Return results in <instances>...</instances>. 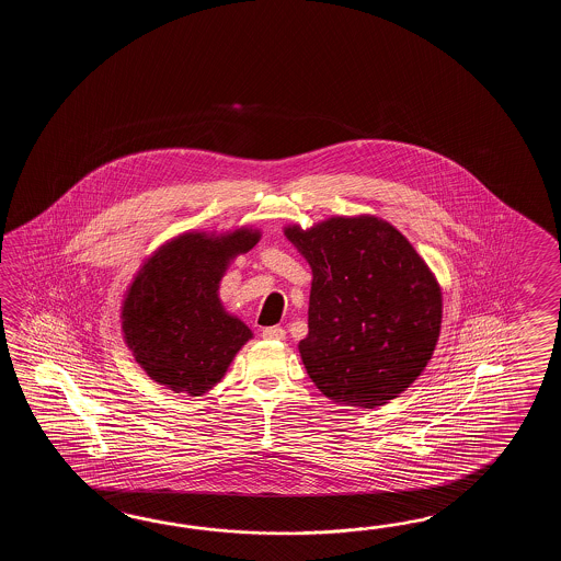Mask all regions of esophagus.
Returning <instances> with one entry per match:
<instances>
[{"instance_id":"obj_1","label":"esophagus","mask_w":561,"mask_h":561,"mask_svg":"<svg viewBox=\"0 0 561 561\" xmlns=\"http://www.w3.org/2000/svg\"><path fill=\"white\" fill-rule=\"evenodd\" d=\"M261 334H263V339H268V341H283L286 331L283 327H268V329H263Z\"/></svg>"}]
</instances>
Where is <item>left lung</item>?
Segmentation results:
<instances>
[{"instance_id":"obj_1","label":"left lung","mask_w":561,"mask_h":561,"mask_svg":"<svg viewBox=\"0 0 561 561\" xmlns=\"http://www.w3.org/2000/svg\"><path fill=\"white\" fill-rule=\"evenodd\" d=\"M309 261L312 382L334 403L385 405L417 379L442 329V288L409 240L375 216L285 228Z\"/></svg>"}]
</instances>
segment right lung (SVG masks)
<instances>
[{
  "label": "right lung",
  "mask_w": 561,
  "mask_h": 561,
  "mask_svg": "<svg viewBox=\"0 0 561 561\" xmlns=\"http://www.w3.org/2000/svg\"><path fill=\"white\" fill-rule=\"evenodd\" d=\"M261 234L186 232L144 263L122 307V331L148 377L176 393H206L227 373L251 329L230 317L218 283L230 259L249 252Z\"/></svg>",
  "instance_id": "1"
}]
</instances>
